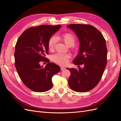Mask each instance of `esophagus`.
Returning <instances> with one entry per match:
<instances>
[{"label": "esophagus", "instance_id": "esophagus-1", "mask_svg": "<svg viewBox=\"0 0 121 121\" xmlns=\"http://www.w3.org/2000/svg\"><path fill=\"white\" fill-rule=\"evenodd\" d=\"M60 69H61V71H64V70H65V67H60Z\"/></svg>", "mask_w": 121, "mask_h": 121}]
</instances>
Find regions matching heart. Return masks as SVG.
Instances as JSON below:
<instances>
[{"mask_svg":"<svg viewBox=\"0 0 121 121\" xmlns=\"http://www.w3.org/2000/svg\"><path fill=\"white\" fill-rule=\"evenodd\" d=\"M57 39H60L63 41L65 45L71 47L74 44L75 42V38L74 36L70 33H65L61 35L57 36L56 37ZM56 41V37H52L48 42V47L50 50H53L54 48L55 44ZM71 56L67 54L57 53L52 56V59L53 61L60 65L66 64Z\"/></svg>","mask_w":121,"mask_h":121,"instance_id":"b5f03b06","label":"heart"}]
</instances>
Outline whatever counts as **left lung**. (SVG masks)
<instances>
[{"instance_id": "left-lung-1", "label": "left lung", "mask_w": 121, "mask_h": 121, "mask_svg": "<svg viewBox=\"0 0 121 121\" xmlns=\"http://www.w3.org/2000/svg\"><path fill=\"white\" fill-rule=\"evenodd\" d=\"M67 27L75 32L80 42L78 54L73 63L83 65H78V69L67 68L71 72L69 85L76 92H87L97 85L107 65L105 40L100 31L91 25L71 24Z\"/></svg>"}]
</instances>
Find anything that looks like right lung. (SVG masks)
Segmentation results:
<instances>
[{
	"instance_id": "right-lung-1",
	"label": "right lung",
	"mask_w": 121,
	"mask_h": 121,
	"mask_svg": "<svg viewBox=\"0 0 121 121\" xmlns=\"http://www.w3.org/2000/svg\"><path fill=\"white\" fill-rule=\"evenodd\" d=\"M60 25H43L25 30L17 42L15 67L22 81L30 90L38 92L48 91L52 87V77L60 71V66L45 57L48 53V42ZM41 61L48 63L45 68Z\"/></svg>"
}]
</instances>
